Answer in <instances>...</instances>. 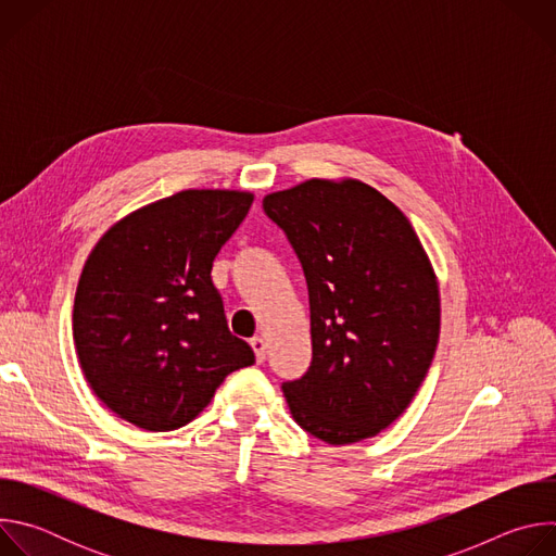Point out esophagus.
<instances>
[{
	"mask_svg": "<svg viewBox=\"0 0 556 556\" xmlns=\"http://www.w3.org/2000/svg\"><path fill=\"white\" fill-rule=\"evenodd\" d=\"M251 348H253V352H255L257 363H264V358H266V341H264L262 337H253V339H251Z\"/></svg>",
	"mask_w": 556,
	"mask_h": 556,
	"instance_id": "esophagus-1",
	"label": "esophagus"
}]
</instances>
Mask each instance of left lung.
I'll return each mask as SVG.
<instances>
[{
	"instance_id": "left-lung-1",
	"label": "left lung",
	"mask_w": 556,
	"mask_h": 556,
	"mask_svg": "<svg viewBox=\"0 0 556 556\" xmlns=\"http://www.w3.org/2000/svg\"><path fill=\"white\" fill-rule=\"evenodd\" d=\"M309 296L312 363L281 384L301 429L328 444L374 438L422 384L440 339V292L405 213L361 180L312 178L264 198Z\"/></svg>"
}]
</instances>
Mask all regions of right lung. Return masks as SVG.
<instances>
[{
  "label": "right lung",
  "instance_id": "obj_1",
  "mask_svg": "<svg viewBox=\"0 0 556 556\" xmlns=\"http://www.w3.org/2000/svg\"><path fill=\"white\" fill-rule=\"evenodd\" d=\"M253 193L189 189L118 219L76 286L72 334L99 401L144 431H174L224 378L255 363L230 334L211 268Z\"/></svg>",
  "mask_w": 556,
  "mask_h": 556
}]
</instances>
